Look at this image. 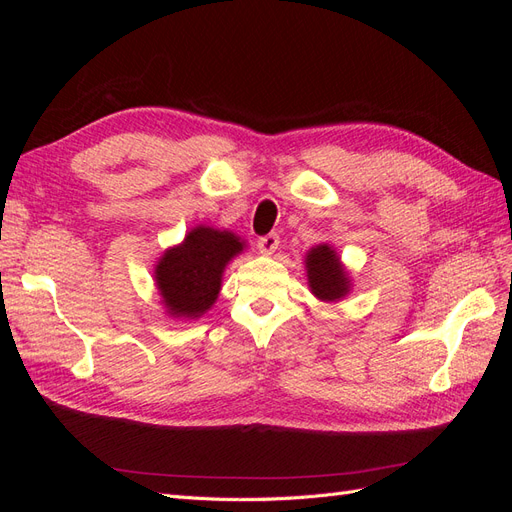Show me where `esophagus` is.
<instances>
[{"label": "esophagus", "mask_w": 512, "mask_h": 512, "mask_svg": "<svg viewBox=\"0 0 512 512\" xmlns=\"http://www.w3.org/2000/svg\"><path fill=\"white\" fill-rule=\"evenodd\" d=\"M277 245H280V237L277 235H267V237L258 239V250L265 256H271L277 250Z\"/></svg>", "instance_id": "34e87169"}]
</instances>
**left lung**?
I'll return each instance as SVG.
<instances>
[{"instance_id":"left-lung-1","label":"left lung","mask_w":512,"mask_h":512,"mask_svg":"<svg viewBox=\"0 0 512 512\" xmlns=\"http://www.w3.org/2000/svg\"><path fill=\"white\" fill-rule=\"evenodd\" d=\"M309 292L322 303H337L352 290V277L331 243H318L305 254Z\"/></svg>"}]
</instances>
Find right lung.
I'll use <instances>...</instances> for the list:
<instances>
[{"label": "right lung", "instance_id": "1", "mask_svg": "<svg viewBox=\"0 0 512 512\" xmlns=\"http://www.w3.org/2000/svg\"><path fill=\"white\" fill-rule=\"evenodd\" d=\"M247 243L230 230L194 226L181 243L166 247L153 267L164 312L177 320H198L218 301L228 262Z\"/></svg>", "mask_w": 512, "mask_h": 512}]
</instances>
